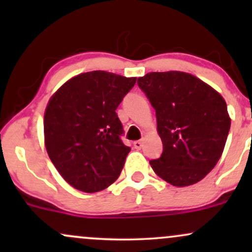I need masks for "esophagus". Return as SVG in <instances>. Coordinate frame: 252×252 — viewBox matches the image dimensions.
Returning a JSON list of instances; mask_svg holds the SVG:
<instances>
[{"label":"esophagus","instance_id":"34e87169","mask_svg":"<svg viewBox=\"0 0 252 252\" xmlns=\"http://www.w3.org/2000/svg\"><path fill=\"white\" fill-rule=\"evenodd\" d=\"M142 146H143L142 141H135V142H134V147H135V149L140 150L141 148H142Z\"/></svg>","mask_w":252,"mask_h":252}]
</instances>
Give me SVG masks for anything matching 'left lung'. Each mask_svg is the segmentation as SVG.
<instances>
[{
    "mask_svg": "<svg viewBox=\"0 0 252 252\" xmlns=\"http://www.w3.org/2000/svg\"><path fill=\"white\" fill-rule=\"evenodd\" d=\"M137 84L155 109L163 144L150 166L173 186L196 184L224 150L231 126L224 98L199 78L179 71L150 72Z\"/></svg>",
    "mask_w": 252,
    "mask_h": 252,
    "instance_id": "obj_1",
    "label": "left lung"
}]
</instances>
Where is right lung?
Here are the masks:
<instances>
[{"label": "right lung", "instance_id": "right-lung-1", "mask_svg": "<svg viewBox=\"0 0 252 252\" xmlns=\"http://www.w3.org/2000/svg\"><path fill=\"white\" fill-rule=\"evenodd\" d=\"M136 78L92 71L71 78L52 96L43 117L45 146L72 187L99 192L120 176L130 148L116 114Z\"/></svg>", "mask_w": 252, "mask_h": 252}]
</instances>
